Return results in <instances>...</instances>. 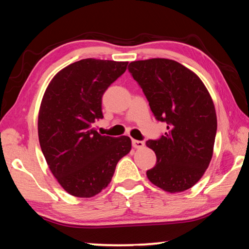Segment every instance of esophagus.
I'll return each instance as SVG.
<instances>
[{"label":"esophagus","mask_w":249,"mask_h":249,"mask_svg":"<svg viewBox=\"0 0 249 249\" xmlns=\"http://www.w3.org/2000/svg\"><path fill=\"white\" fill-rule=\"evenodd\" d=\"M132 145L134 148H142V147L145 146V142H142V141H136V140H133L132 141Z\"/></svg>","instance_id":"34e87169"}]
</instances>
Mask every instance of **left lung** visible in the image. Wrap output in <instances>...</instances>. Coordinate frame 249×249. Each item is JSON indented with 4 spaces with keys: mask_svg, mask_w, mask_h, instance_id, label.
<instances>
[{
    "mask_svg": "<svg viewBox=\"0 0 249 249\" xmlns=\"http://www.w3.org/2000/svg\"><path fill=\"white\" fill-rule=\"evenodd\" d=\"M128 71L156 120L167 123L165 136L146 142L157 157L146 175L167 192L188 190L202 178L212 159L217 128L212 98L195 72L170 59L133 61Z\"/></svg>",
    "mask_w": 249,
    "mask_h": 249,
    "instance_id": "1",
    "label": "left lung"
}]
</instances>
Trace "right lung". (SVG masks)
I'll return each mask as SVG.
<instances>
[{
    "mask_svg": "<svg viewBox=\"0 0 249 249\" xmlns=\"http://www.w3.org/2000/svg\"><path fill=\"white\" fill-rule=\"evenodd\" d=\"M127 64L82 59L59 71L45 91L38 114L40 148L52 174L71 196L100 193L132 148L129 137L105 136L93 127L103 119L104 92Z\"/></svg>",
    "mask_w": 249,
    "mask_h": 249,
    "instance_id": "right-lung-1",
    "label": "right lung"
}]
</instances>
